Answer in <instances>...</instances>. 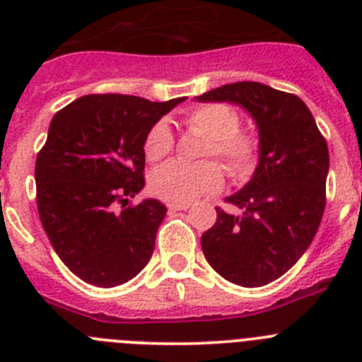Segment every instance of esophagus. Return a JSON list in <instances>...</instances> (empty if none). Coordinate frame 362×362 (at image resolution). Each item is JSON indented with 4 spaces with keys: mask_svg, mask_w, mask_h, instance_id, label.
<instances>
[{
    "mask_svg": "<svg viewBox=\"0 0 362 362\" xmlns=\"http://www.w3.org/2000/svg\"><path fill=\"white\" fill-rule=\"evenodd\" d=\"M166 206H168L170 212H175V210H188L190 203H166Z\"/></svg>",
    "mask_w": 362,
    "mask_h": 362,
    "instance_id": "esophagus-1",
    "label": "esophagus"
}]
</instances>
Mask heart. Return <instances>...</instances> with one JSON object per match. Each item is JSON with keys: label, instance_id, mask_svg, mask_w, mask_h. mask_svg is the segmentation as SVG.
<instances>
[{"label": "heart", "instance_id": "heart-1", "mask_svg": "<svg viewBox=\"0 0 362 362\" xmlns=\"http://www.w3.org/2000/svg\"><path fill=\"white\" fill-rule=\"evenodd\" d=\"M190 132L204 137L206 143L201 158H217L232 177L250 175L259 161L261 141L254 132L241 130V116L225 103H209L194 108L185 116ZM145 158L158 163L168 158L174 150V136L165 121L152 124L143 143ZM223 168L214 161L197 165L170 161L159 166L150 177V188L158 197L168 203H190L204 194H212L223 187Z\"/></svg>", "mask_w": 362, "mask_h": 362}]
</instances>
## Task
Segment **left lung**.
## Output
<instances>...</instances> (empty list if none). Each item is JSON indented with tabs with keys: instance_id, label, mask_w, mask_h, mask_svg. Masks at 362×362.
Masks as SVG:
<instances>
[{
	"instance_id": "8db88e82",
	"label": "left lung",
	"mask_w": 362,
	"mask_h": 362,
	"mask_svg": "<svg viewBox=\"0 0 362 362\" xmlns=\"http://www.w3.org/2000/svg\"><path fill=\"white\" fill-rule=\"evenodd\" d=\"M196 99L241 105L257 124L261 153L254 177L225 199L241 214L216 209V225L201 235V248L226 281L264 286L286 274L317 233L328 145L303 99L263 83L223 85Z\"/></svg>"
}]
</instances>
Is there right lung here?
Returning <instances> with one entry per match:
<instances>
[{
    "label": "right lung",
    "mask_w": 362,
    "mask_h": 362,
    "mask_svg": "<svg viewBox=\"0 0 362 362\" xmlns=\"http://www.w3.org/2000/svg\"><path fill=\"white\" fill-rule=\"evenodd\" d=\"M181 101L88 94L50 121L36 158L37 214L56 254L85 283L123 284L152 257L166 206L130 197L145 187L146 132Z\"/></svg>",
    "instance_id": "obj_1"
}]
</instances>
